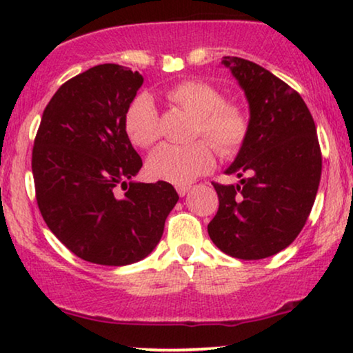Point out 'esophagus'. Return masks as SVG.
<instances>
[{"instance_id": "esophagus-1", "label": "esophagus", "mask_w": 353, "mask_h": 353, "mask_svg": "<svg viewBox=\"0 0 353 353\" xmlns=\"http://www.w3.org/2000/svg\"><path fill=\"white\" fill-rule=\"evenodd\" d=\"M191 190V186H176V191H178V194H180V197H185L186 194H188V191Z\"/></svg>"}]
</instances>
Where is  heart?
<instances>
[{
    "label": "heart",
    "instance_id": "1",
    "mask_svg": "<svg viewBox=\"0 0 353 353\" xmlns=\"http://www.w3.org/2000/svg\"><path fill=\"white\" fill-rule=\"evenodd\" d=\"M165 96L194 117L192 137L205 138L220 156H233L243 146L249 132V115L243 105L225 101L216 86L202 80H183L168 88ZM125 132L138 148L148 149L157 141L159 114L151 96L139 94L130 104ZM210 145L205 141L183 146L162 144L148 159L149 176L185 186L214 165V149Z\"/></svg>",
    "mask_w": 353,
    "mask_h": 353
}]
</instances>
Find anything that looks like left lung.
<instances>
[{"instance_id":"8db88e82","label":"left lung","mask_w":353,"mask_h":353,"mask_svg":"<svg viewBox=\"0 0 353 353\" xmlns=\"http://www.w3.org/2000/svg\"><path fill=\"white\" fill-rule=\"evenodd\" d=\"M221 64L249 103V132L225 173L238 185L212 183L219 212L207 226L221 252L267 259L286 249L310 215L321 178L316 127L301 94L255 62L225 56Z\"/></svg>"}]
</instances>
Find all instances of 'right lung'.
<instances>
[{"label": "right lung", "instance_id": "1", "mask_svg": "<svg viewBox=\"0 0 353 353\" xmlns=\"http://www.w3.org/2000/svg\"><path fill=\"white\" fill-rule=\"evenodd\" d=\"M143 81L117 64L91 67L65 81L43 112L32 152L38 209L86 262L123 267L148 257L178 202L170 183L133 181L143 161L125 114Z\"/></svg>", "mask_w": 353, "mask_h": 353}]
</instances>
